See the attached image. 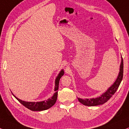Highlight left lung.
<instances>
[{
    "label": "left lung",
    "instance_id": "8db88e82",
    "mask_svg": "<svg viewBox=\"0 0 129 129\" xmlns=\"http://www.w3.org/2000/svg\"><path fill=\"white\" fill-rule=\"evenodd\" d=\"M123 77V60L122 58L121 63L120 64V72L118 76V78L116 79L115 82H114L113 85L111 87H109L108 90L106 91L105 93H104L103 94H102L101 96L99 98L95 99H81L78 98V101L80 103L83 104L84 105L88 106H94L99 105H102L103 103L106 102L108 101H109V99L112 97L117 91L119 85L121 82L122 79Z\"/></svg>",
    "mask_w": 129,
    "mask_h": 129
}]
</instances>
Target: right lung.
Masks as SVG:
<instances>
[{"instance_id":"right-lung-1","label":"right lung","mask_w":129,"mask_h":129,"mask_svg":"<svg viewBox=\"0 0 129 129\" xmlns=\"http://www.w3.org/2000/svg\"><path fill=\"white\" fill-rule=\"evenodd\" d=\"M63 75H64V71H63V70H61V72L59 73L58 75L57 76L56 79H55L54 90L55 93H54V94L53 95V96L51 97V98L50 99H48L47 101L39 102H28L23 101H21V100L17 98V97L14 96V94L13 96L15 97V98L17 99L18 100L23 106H24L25 107L31 111H41L50 108L52 107V106L55 104V103L56 102L57 95H58V92H57V91H58V84H59L60 79Z\"/></svg>"}]
</instances>
